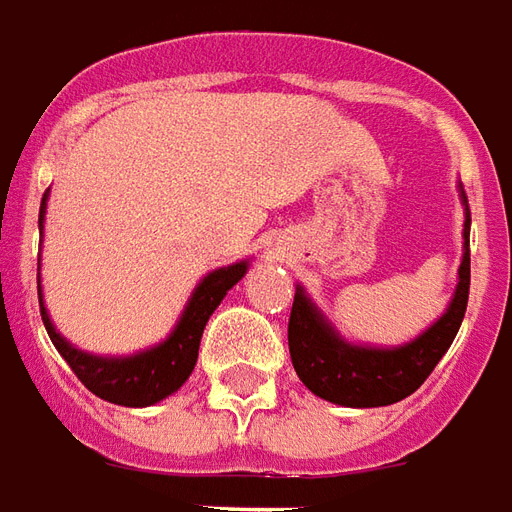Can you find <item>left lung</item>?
<instances>
[{
	"mask_svg": "<svg viewBox=\"0 0 512 512\" xmlns=\"http://www.w3.org/2000/svg\"><path fill=\"white\" fill-rule=\"evenodd\" d=\"M464 204V256L458 267V283L445 313L428 330L401 346H368L346 341L322 308L297 283L292 316H289V352L302 384L324 401L352 409L390 406L404 401L428 379L436 363L450 349L464 322L469 300V204L458 185Z\"/></svg>",
	"mask_w": 512,
	"mask_h": 512,
	"instance_id": "left-lung-1",
	"label": "left lung"
}]
</instances>
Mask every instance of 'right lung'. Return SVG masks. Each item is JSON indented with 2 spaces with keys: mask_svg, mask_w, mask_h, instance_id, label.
<instances>
[{
  "mask_svg": "<svg viewBox=\"0 0 512 512\" xmlns=\"http://www.w3.org/2000/svg\"><path fill=\"white\" fill-rule=\"evenodd\" d=\"M46 204L48 190L40 201V234L46 226ZM251 267V261H234L229 267L207 272L196 289L185 302V308L179 313L174 330L166 335V341L149 346L144 352L125 354V357H106V354H92L78 349L59 333L51 316H48L46 302H43V286H40V256H37V300H40V316L46 324V333L51 343L57 346V352L65 357V363L73 368V374L84 382L89 393L119 406H152L177 393L182 384L188 382V376L196 368L199 360V343L204 335V327L210 322V316L226 297L234 283L245 278V272Z\"/></svg>",
  "mask_w": 512,
  "mask_h": 512,
  "instance_id": "right-lung-1",
  "label": "right lung"
}]
</instances>
